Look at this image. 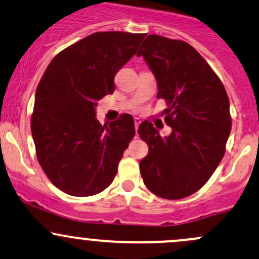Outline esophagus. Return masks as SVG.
<instances>
[{"label":"esophagus","mask_w":259,"mask_h":259,"mask_svg":"<svg viewBox=\"0 0 259 259\" xmlns=\"http://www.w3.org/2000/svg\"><path fill=\"white\" fill-rule=\"evenodd\" d=\"M135 130H137L138 132V129H139V125H140V122H141V120L140 119H138V118H135Z\"/></svg>","instance_id":"obj_1"}]
</instances>
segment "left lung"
Instances as JSON below:
<instances>
[{"label": "left lung", "instance_id": "obj_1", "mask_svg": "<svg viewBox=\"0 0 259 259\" xmlns=\"http://www.w3.org/2000/svg\"><path fill=\"white\" fill-rule=\"evenodd\" d=\"M138 56L156 78L172 129L162 138L150 121L140 124L138 133L149 146L141 178L159 197H187L208 181L225 155L232 127L228 95L207 62L184 40L150 34Z\"/></svg>", "mask_w": 259, "mask_h": 259}]
</instances>
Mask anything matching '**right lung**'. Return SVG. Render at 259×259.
<instances>
[{"instance_id": "right-lung-1", "label": "right lung", "mask_w": 259, "mask_h": 259, "mask_svg": "<svg viewBox=\"0 0 259 259\" xmlns=\"http://www.w3.org/2000/svg\"><path fill=\"white\" fill-rule=\"evenodd\" d=\"M145 33L97 32L59 52L37 87L31 130L38 162L68 195L99 194L113 182L135 135L134 119L95 118L98 100L115 89L114 77L137 53Z\"/></svg>"}]
</instances>
